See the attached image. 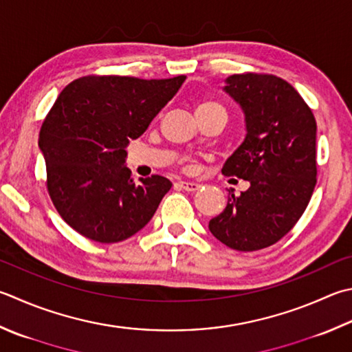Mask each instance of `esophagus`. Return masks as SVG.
Listing matches in <instances>:
<instances>
[{"label": "esophagus", "mask_w": 352, "mask_h": 352, "mask_svg": "<svg viewBox=\"0 0 352 352\" xmlns=\"http://www.w3.org/2000/svg\"><path fill=\"white\" fill-rule=\"evenodd\" d=\"M179 187L184 188L185 191H196L201 188V185L196 184V182H190V181H181L179 182Z\"/></svg>", "instance_id": "obj_1"}]
</instances>
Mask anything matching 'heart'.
<instances>
[{"label":"heart","mask_w":352,"mask_h":352,"mask_svg":"<svg viewBox=\"0 0 352 352\" xmlns=\"http://www.w3.org/2000/svg\"><path fill=\"white\" fill-rule=\"evenodd\" d=\"M216 107H221V105L216 104V102H213V101H204V102L199 104L197 110H204V109H216ZM221 109H222V107H221Z\"/></svg>","instance_id":"heart-1"}]
</instances>
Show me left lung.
<instances>
[{
  "mask_svg": "<svg viewBox=\"0 0 352 352\" xmlns=\"http://www.w3.org/2000/svg\"><path fill=\"white\" fill-rule=\"evenodd\" d=\"M222 90L241 107L245 138L222 167L225 176L250 182L208 228L237 251L276 243L294 227L316 187L313 111L293 85L273 75H231Z\"/></svg>",
  "mask_w": 352,
  "mask_h": 352,
  "instance_id": "8db88e82",
  "label": "left lung"
}]
</instances>
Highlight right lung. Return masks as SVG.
<instances>
[{
  "label": "right lung",
  "instance_id": "add662e5",
  "mask_svg": "<svg viewBox=\"0 0 352 352\" xmlns=\"http://www.w3.org/2000/svg\"><path fill=\"white\" fill-rule=\"evenodd\" d=\"M185 79L84 76L59 94L38 147L52 202L79 234L101 243L121 242L153 217L173 184L159 175L135 184L125 148Z\"/></svg>",
  "mask_w": 352,
  "mask_h": 352
}]
</instances>
